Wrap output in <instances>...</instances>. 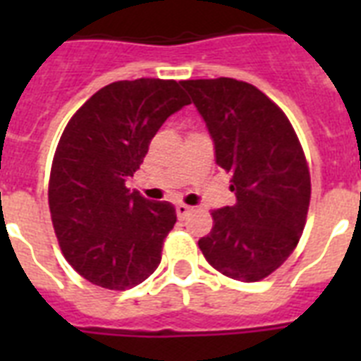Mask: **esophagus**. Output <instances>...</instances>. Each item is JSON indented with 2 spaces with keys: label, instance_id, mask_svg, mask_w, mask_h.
<instances>
[{
  "label": "esophagus",
  "instance_id": "esophagus-1",
  "mask_svg": "<svg viewBox=\"0 0 361 361\" xmlns=\"http://www.w3.org/2000/svg\"><path fill=\"white\" fill-rule=\"evenodd\" d=\"M189 212H191V206H187V204H178V206H176V214H178L180 219H183Z\"/></svg>",
  "mask_w": 361,
  "mask_h": 361
}]
</instances>
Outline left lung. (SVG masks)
Wrapping results in <instances>:
<instances>
[{
  "label": "left lung",
  "mask_w": 361,
  "mask_h": 361,
  "mask_svg": "<svg viewBox=\"0 0 361 361\" xmlns=\"http://www.w3.org/2000/svg\"><path fill=\"white\" fill-rule=\"evenodd\" d=\"M206 121L215 161L231 172L234 206L212 212L214 228L198 240L212 266L255 283L296 249L307 219L311 178L290 121L260 90L234 80H183Z\"/></svg>",
  "instance_id": "8db88e82"
}]
</instances>
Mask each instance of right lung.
I'll use <instances>...</instances> for the list:
<instances>
[{"instance_id": "1", "label": "right lung", "mask_w": 361, "mask_h": 361, "mask_svg": "<svg viewBox=\"0 0 361 361\" xmlns=\"http://www.w3.org/2000/svg\"><path fill=\"white\" fill-rule=\"evenodd\" d=\"M189 104L176 80L112 82L65 127L54 155L48 206L67 262L110 290L136 286L161 262L174 228L170 202H152L125 181L169 116Z\"/></svg>"}]
</instances>
